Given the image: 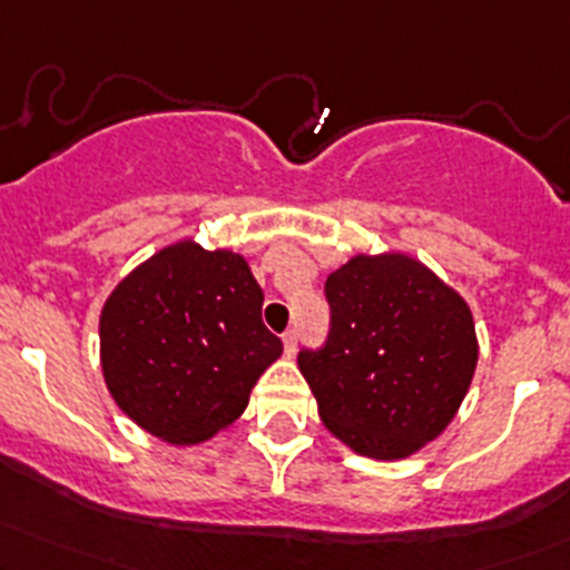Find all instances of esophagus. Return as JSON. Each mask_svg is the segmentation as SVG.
Returning <instances> with one entry per match:
<instances>
[{
    "label": "esophagus",
    "instance_id": "obj_1",
    "mask_svg": "<svg viewBox=\"0 0 570 570\" xmlns=\"http://www.w3.org/2000/svg\"><path fill=\"white\" fill-rule=\"evenodd\" d=\"M284 352H286V356H295V352H297V333H295V330H286V333H284Z\"/></svg>",
    "mask_w": 570,
    "mask_h": 570
}]
</instances>
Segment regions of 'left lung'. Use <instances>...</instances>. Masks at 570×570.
<instances>
[{
	"label": "left lung",
	"instance_id": "1",
	"mask_svg": "<svg viewBox=\"0 0 570 570\" xmlns=\"http://www.w3.org/2000/svg\"><path fill=\"white\" fill-rule=\"evenodd\" d=\"M324 292L327 346L297 356L324 428L362 458H411L471 390L479 341L465 297L403 252L354 254Z\"/></svg>",
	"mask_w": 570,
	"mask_h": 570
}]
</instances>
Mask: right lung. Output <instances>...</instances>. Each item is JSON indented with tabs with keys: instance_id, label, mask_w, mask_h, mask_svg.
Returning <instances> with one entry per match:
<instances>
[{
	"instance_id": "1",
	"label": "right lung",
	"mask_w": 570,
	"mask_h": 570,
	"mask_svg": "<svg viewBox=\"0 0 570 570\" xmlns=\"http://www.w3.org/2000/svg\"><path fill=\"white\" fill-rule=\"evenodd\" d=\"M246 256L170 243L124 275L99 314V362L110 397L137 428L194 446L246 411L284 346L262 324Z\"/></svg>"
}]
</instances>
